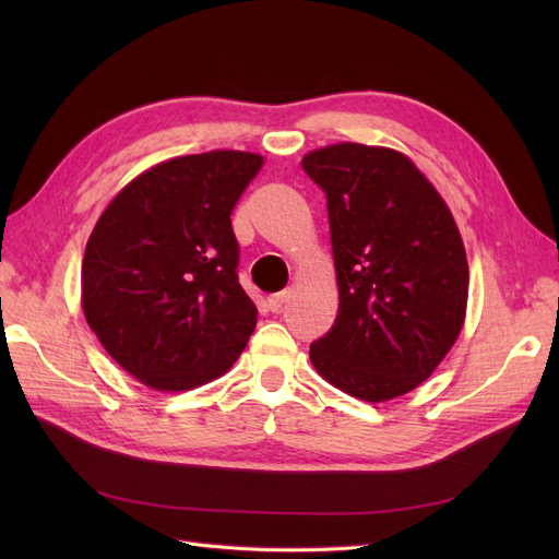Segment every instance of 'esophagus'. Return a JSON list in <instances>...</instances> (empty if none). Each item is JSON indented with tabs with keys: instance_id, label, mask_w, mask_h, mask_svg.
Instances as JSON below:
<instances>
[{
	"instance_id": "obj_1",
	"label": "esophagus",
	"mask_w": 559,
	"mask_h": 559,
	"mask_svg": "<svg viewBox=\"0 0 559 559\" xmlns=\"http://www.w3.org/2000/svg\"><path fill=\"white\" fill-rule=\"evenodd\" d=\"M286 300H289V294L282 292V294L270 296V298L265 300V306H267V310H270V312H280V310L284 308V302H286Z\"/></svg>"
}]
</instances>
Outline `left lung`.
Masks as SVG:
<instances>
[{"mask_svg":"<svg viewBox=\"0 0 559 559\" xmlns=\"http://www.w3.org/2000/svg\"><path fill=\"white\" fill-rule=\"evenodd\" d=\"M326 193L337 314L317 373L368 403L413 392L466 319L468 263L445 200L396 148L341 142L302 156Z\"/></svg>","mask_w":559,"mask_h":559,"instance_id":"8db88e82","label":"left lung"}]
</instances>
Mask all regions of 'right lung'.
Returning <instances> with one entry per match:
<instances>
[{"label":"right lung","instance_id":"obj_1","mask_svg":"<svg viewBox=\"0 0 559 559\" xmlns=\"http://www.w3.org/2000/svg\"><path fill=\"white\" fill-rule=\"evenodd\" d=\"M263 156L216 148L148 167L99 214L81 308L109 357L158 392L228 373L257 329L238 282L233 207Z\"/></svg>","mask_w":559,"mask_h":559}]
</instances>
